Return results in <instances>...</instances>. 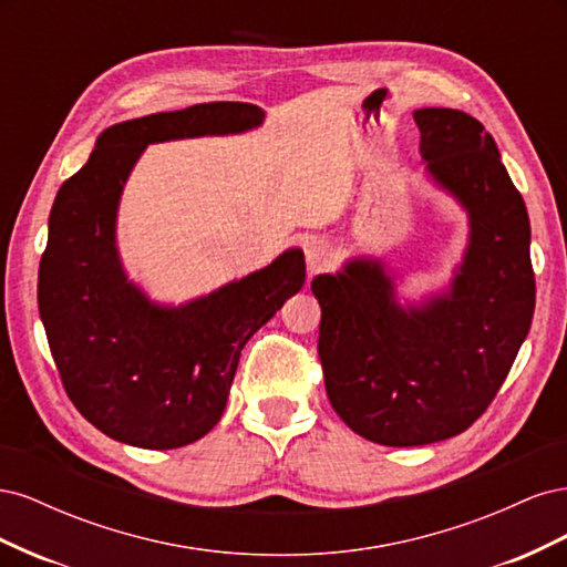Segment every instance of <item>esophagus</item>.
Listing matches in <instances>:
<instances>
[{
  "mask_svg": "<svg viewBox=\"0 0 567 567\" xmlns=\"http://www.w3.org/2000/svg\"><path fill=\"white\" fill-rule=\"evenodd\" d=\"M305 260H307L310 271H321L333 260V248L326 241H321V238H312V241L305 248Z\"/></svg>",
  "mask_w": 567,
  "mask_h": 567,
  "instance_id": "1",
  "label": "esophagus"
}]
</instances>
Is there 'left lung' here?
<instances>
[{
    "label": "left lung",
    "mask_w": 567,
    "mask_h": 567,
    "mask_svg": "<svg viewBox=\"0 0 567 567\" xmlns=\"http://www.w3.org/2000/svg\"><path fill=\"white\" fill-rule=\"evenodd\" d=\"M414 120L427 175L471 217L452 290L402 310L375 260L312 281L326 394L357 435L385 447L468 431L506 381L535 315L529 217L492 134L454 109H421Z\"/></svg>",
    "instance_id": "1"
}]
</instances>
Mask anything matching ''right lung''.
I'll return each instance as SVG.
<instances>
[{"mask_svg":"<svg viewBox=\"0 0 567 567\" xmlns=\"http://www.w3.org/2000/svg\"><path fill=\"white\" fill-rule=\"evenodd\" d=\"M262 117L244 101H213L127 120L101 134L59 188L38 277L40 317L68 398L117 442L177 450L210 433L244 346L305 284V257L293 248L208 298L161 307L117 260V200L146 144L244 132Z\"/></svg>","mask_w":567,"mask_h":567,"instance_id":"1","label":"right lung"}]
</instances>
